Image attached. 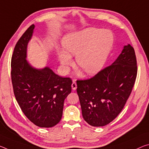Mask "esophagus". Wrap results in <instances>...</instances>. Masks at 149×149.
<instances>
[{"instance_id":"34e87169","label":"esophagus","mask_w":149,"mask_h":149,"mask_svg":"<svg viewBox=\"0 0 149 149\" xmlns=\"http://www.w3.org/2000/svg\"><path fill=\"white\" fill-rule=\"evenodd\" d=\"M72 87L73 90H75L77 89V84L75 81H73V83L72 84Z\"/></svg>"}]
</instances>
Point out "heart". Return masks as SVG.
Returning a JSON list of instances; mask_svg holds the SVG:
<instances>
[{
    "label": "heart",
    "mask_w": 149,
    "mask_h": 149,
    "mask_svg": "<svg viewBox=\"0 0 149 149\" xmlns=\"http://www.w3.org/2000/svg\"><path fill=\"white\" fill-rule=\"evenodd\" d=\"M113 36L109 30L87 28L75 34L68 35L63 40L64 52L59 51L62 64L71 65V56L75 55L77 65L88 75L100 72L112 48Z\"/></svg>",
    "instance_id": "obj_1"
}]
</instances>
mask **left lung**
<instances>
[{"instance_id": "left-lung-1", "label": "left lung", "mask_w": 149, "mask_h": 149, "mask_svg": "<svg viewBox=\"0 0 149 149\" xmlns=\"http://www.w3.org/2000/svg\"><path fill=\"white\" fill-rule=\"evenodd\" d=\"M136 74L135 52L128 44L112 65L91 78L77 80V92L85 121L93 127L113 121L131 95Z\"/></svg>"}]
</instances>
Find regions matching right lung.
Listing matches in <instances>:
<instances>
[{"label":"right lung","instance_id":"1","mask_svg":"<svg viewBox=\"0 0 149 149\" xmlns=\"http://www.w3.org/2000/svg\"><path fill=\"white\" fill-rule=\"evenodd\" d=\"M32 24L20 38L11 59V79L16 100L28 119L40 127L57 125L62 117L63 102L72 91V80L46 67L32 68L26 60Z\"/></svg>","mask_w":149,"mask_h":149}]
</instances>
